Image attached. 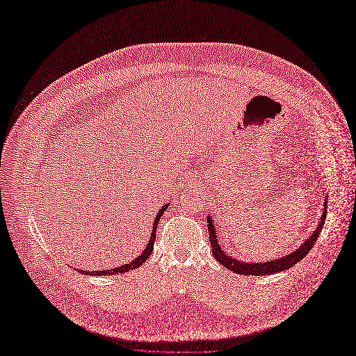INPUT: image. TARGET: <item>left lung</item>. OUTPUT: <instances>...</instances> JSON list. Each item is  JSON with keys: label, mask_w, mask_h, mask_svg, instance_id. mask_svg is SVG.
I'll return each mask as SVG.
<instances>
[{"label": "left lung", "mask_w": 356, "mask_h": 356, "mask_svg": "<svg viewBox=\"0 0 356 356\" xmlns=\"http://www.w3.org/2000/svg\"><path fill=\"white\" fill-rule=\"evenodd\" d=\"M327 202L324 204V211L321 214L320 218V224L317 227V229L313 232V235L304 242L301 246H298V249H296L294 252H291L290 255L276 259V261H269L265 264H255V262H241L238 259H232L231 257L225 255L224 250L220 248L217 235H216V228L213 224V220L210 218V216L207 217V225H209V234H210V245H211V250L213 255L217 259V262H220L222 266H225L227 269L238 273V275H249V276H264V275H270V273H277V272H283L291 266H294L297 262H300L307 253L312 250V248L314 246L323 227L327 218Z\"/></svg>", "instance_id": "left-lung-1"}]
</instances>
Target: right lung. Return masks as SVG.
<instances>
[{"mask_svg":"<svg viewBox=\"0 0 356 356\" xmlns=\"http://www.w3.org/2000/svg\"><path fill=\"white\" fill-rule=\"evenodd\" d=\"M169 207V204H165V206H162L161 207V211L158 213V216H156V220H155V222H154V229H152V234H150V238H149V241H147V245H146V249L140 253V255L136 258V259H134L132 262H129V264H127V265H122V266H120V268H115V269H111V270H98V272H83V273H86V275H97V276H108V275H118V273H125V272H129V270H132V269H136V268H139L140 265H143L146 261H147V258L150 257V253H152V250H154V243H155V238H156V227H158V224H159V220H161V217H162V214L165 213V210ZM79 270V269H77ZM79 272H81V270H79Z\"/></svg>","mask_w":356,"mask_h":356,"instance_id":"add662e5","label":"right lung"}]
</instances>
